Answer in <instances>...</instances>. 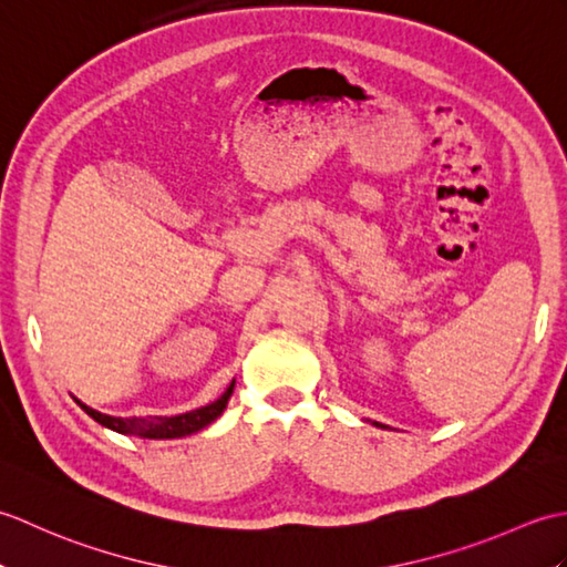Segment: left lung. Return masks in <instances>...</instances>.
<instances>
[{"instance_id":"1","label":"left lung","mask_w":567,"mask_h":567,"mask_svg":"<svg viewBox=\"0 0 567 567\" xmlns=\"http://www.w3.org/2000/svg\"><path fill=\"white\" fill-rule=\"evenodd\" d=\"M372 424H375V426H380V429H384V426H382V424H378V421H372Z\"/></svg>"}]
</instances>
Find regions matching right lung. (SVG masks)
<instances>
[{"label": "right lung", "mask_w": 567, "mask_h": 567, "mask_svg": "<svg viewBox=\"0 0 567 567\" xmlns=\"http://www.w3.org/2000/svg\"><path fill=\"white\" fill-rule=\"evenodd\" d=\"M236 388V380H231L226 392L214 400L207 406L192 409V412L177 414V416H151V419H124V416H110L102 414L97 409H92L87 404H82L80 400H75L80 404V409L84 414H90L97 424L112 429L116 433H124V436H138V439H183L189 436V433H197L202 429H207L212 421L219 419L224 414V409L231 400Z\"/></svg>", "instance_id": "obj_1"}]
</instances>
